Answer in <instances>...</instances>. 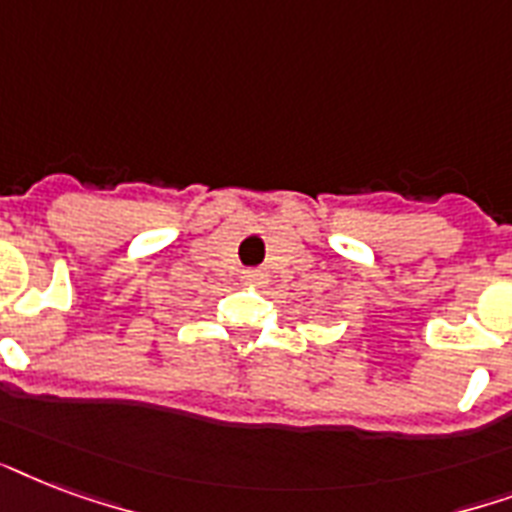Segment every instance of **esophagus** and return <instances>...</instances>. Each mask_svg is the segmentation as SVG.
<instances>
[{
  "label": "esophagus",
  "mask_w": 512,
  "mask_h": 512,
  "mask_svg": "<svg viewBox=\"0 0 512 512\" xmlns=\"http://www.w3.org/2000/svg\"><path fill=\"white\" fill-rule=\"evenodd\" d=\"M243 283L248 285H264L267 283V272L264 269H243Z\"/></svg>",
  "instance_id": "obj_1"
}]
</instances>
